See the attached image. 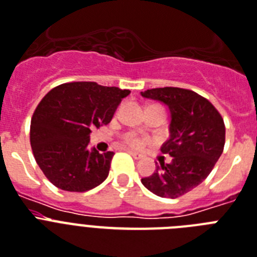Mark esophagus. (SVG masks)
<instances>
[{
  "instance_id": "esophagus-1",
  "label": "esophagus",
  "mask_w": 257,
  "mask_h": 257,
  "mask_svg": "<svg viewBox=\"0 0 257 257\" xmlns=\"http://www.w3.org/2000/svg\"><path fill=\"white\" fill-rule=\"evenodd\" d=\"M128 153L131 154V156H132V157L135 158V160H140V158L143 157L141 154H140V153H136V152H132V150H128Z\"/></svg>"
}]
</instances>
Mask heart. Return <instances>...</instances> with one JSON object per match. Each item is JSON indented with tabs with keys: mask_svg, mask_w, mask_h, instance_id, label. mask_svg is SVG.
<instances>
[{
	"mask_svg": "<svg viewBox=\"0 0 257 257\" xmlns=\"http://www.w3.org/2000/svg\"><path fill=\"white\" fill-rule=\"evenodd\" d=\"M147 137L139 135L137 132H126L121 136V144L124 147L133 150H141L147 145Z\"/></svg>",
	"mask_w": 257,
	"mask_h": 257,
	"instance_id": "heart-1",
	"label": "heart"
}]
</instances>
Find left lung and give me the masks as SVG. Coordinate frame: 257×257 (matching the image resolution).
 Instances as JSON below:
<instances>
[{"label": "left lung", "instance_id": "obj_1", "mask_svg": "<svg viewBox=\"0 0 257 257\" xmlns=\"http://www.w3.org/2000/svg\"><path fill=\"white\" fill-rule=\"evenodd\" d=\"M144 97L162 101L172 114L170 139L161 152L173 157L150 177L141 179L149 191L162 198H178L202 183L223 153L226 126L206 97L178 87L152 88Z\"/></svg>", "mask_w": 257, "mask_h": 257}]
</instances>
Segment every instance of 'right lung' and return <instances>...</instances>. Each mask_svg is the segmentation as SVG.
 Segmentation results:
<instances>
[{
  "instance_id": "1",
  "label": "right lung",
  "mask_w": 257,
  "mask_h": 257,
  "mask_svg": "<svg viewBox=\"0 0 257 257\" xmlns=\"http://www.w3.org/2000/svg\"><path fill=\"white\" fill-rule=\"evenodd\" d=\"M129 93L95 81H74L58 85L41 100L31 117L30 144L54 186L84 193L105 181L114 153L89 150V133L109 124Z\"/></svg>"
}]
</instances>
